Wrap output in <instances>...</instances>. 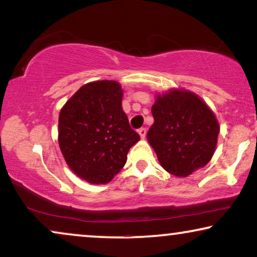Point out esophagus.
I'll use <instances>...</instances> for the list:
<instances>
[{"mask_svg": "<svg viewBox=\"0 0 257 257\" xmlns=\"http://www.w3.org/2000/svg\"><path fill=\"white\" fill-rule=\"evenodd\" d=\"M138 133H139L140 138L144 139V138H145V137H146V128H144V127L139 128V130H138Z\"/></svg>", "mask_w": 257, "mask_h": 257, "instance_id": "obj_1", "label": "esophagus"}]
</instances>
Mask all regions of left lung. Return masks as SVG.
Returning <instances> with one entry per match:
<instances>
[{"mask_svg": "<svg viewBox=\"0 0 257 257\" xmlns=\"http://www.w3.org/2000/svg\"><path fill=\"white\" fill-rule=\"evenodd\" d=\"M154 122L147 140L164 170L188 177L205 167L215 152L219 121L210 107L192 91L171 89L157 93Z\"/></svg>", "mask_w": 257, "mask_h": 257, "instance_id": "obj_1", "label": "left lung"}]
</instances>
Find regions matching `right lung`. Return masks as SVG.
<instances>
[{
  "mask_svg": "<svg viewBox=\"0 0 257 257\" xmlns=\"http://www.w3.org/2000/svg\"><path fill=\"white\" fill-rule=\"evenodd\" d=\"M122 94L115 80L91 82L59 112V149L70 170L89 184L110 182L140 140L122 111Z\"/></svg>",
  "mask_w": 257,
  "mask_h": 257,
  "instance_id": "1",
  "label": "right lung"
}]
</instances>
